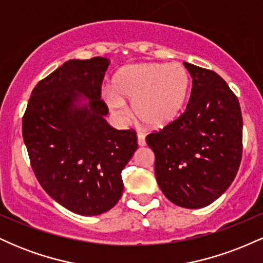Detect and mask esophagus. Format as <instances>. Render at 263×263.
Wrapping results in <instances>:
<instances>
[{"label": "esophagus", "instance_id": "esophagus-1", "mask_svg": "<svg viewBox=\"0 0 263 263\" xmlns=\"http://www.w3.org/2000/svg\"><path fill=\"white\" fill-rule=\"evenodd\" d=\"M137 142H138V146L140 147L146 146V138H144V136L142 134L137 135Z\"/></svg>", "mask_w": 263, "mask_h": 263}]
</instances>
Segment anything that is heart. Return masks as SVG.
I'll use <instances>...</instances> for the list:
<instances>
[{
  "instance_id": "1",
  "label": "heart",
  "mask_w": 263,
  "mask_h": 263,
  "mask_svg": "<svg viewBox=\"0 0 263 263\" xmlns=\"http://www.w3.org/2000/svg\"><path fill=\"white\" fill-rule=\"evenodd\" d=\"M190 91V75L182 64L140 63L125 66L115 75L112 92L105 100L116 116L125 115L123 102L146 127L162 129L183 114Z\"/></svg>"
}]
</instances>
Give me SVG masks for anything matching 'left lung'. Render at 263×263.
<instances>
[{
	"label": "left lung",
	"mask_w": 263,
	"mask_h": 263,
	"mask_svg": "<svg viewBox=\"0 0 263 263\" xmlns=\"http://www.w3.org/2000/svg\"><path fill=\"white\" fill-rule=\"evenodd\" d=\"M184 66L193 79L185 112L146 141L163 194L178 206L200 209L235 179L242 156V115L221 77L190 63Z\"/></svg>",
	"instance_id": "1"
}]
</instances>
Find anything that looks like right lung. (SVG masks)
<instances>
[{
    "instance_id": "obj_1",
    "label": "right lung",
    "mask_w": 263,
    "mask_h": 263,
    "mask_svg": "<svg viewBox=\"0 0 263 263\" xmlns=\"http://www.w3.org/2000/svg\"><path fill=\"white\" fill-rule=\"evenodd\" d=\"M110 60L71 59L33 89L23 141L39 184L57 203L100 215L122 197L121 171L137 149L136 132L105 120L101 84Z\"/></svg>"
}]
</instances>
